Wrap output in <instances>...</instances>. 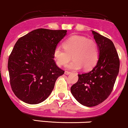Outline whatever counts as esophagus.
Returning <instances> with one entry per match:
<instances>
[{"label":"esophagus","instance_id":"34e87169","mask_svg":"<svg viewBox=\"0 0 128 128\" xmlns=\"http://www.w3.org/2000/svg\"><path fill=\"white\" fill-rule=\"evenodd\" d=\"M70 73H71V72H68V71H65V72H64V74H65L66 75H68V74H70Z\"/></svg>","mask_w":128,"mask_h":128}]
</instances>
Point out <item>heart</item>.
I'll use <instances>...</instances> for the list:
<instances>
[{"mask_svg": "<svg viewBox=\"0 0 128 128\" xmlns=\"http://www.w3.org/2000/svg\"><path fill=\"white\" fill-rule=\"evenodd\" d=\"M67 66L70 70H84L93 68L99 60V52L98 44L94 40L88 39L80 36H72L63 44V47L57 46L53 52V58L58 66Z\"/></svg>", "mask_w": 128, "mask_h": 128, "instance_id": "b5f03b06", "label": "heart"}]
</instances>
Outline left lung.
I'll return each instance as SVG.
<instances>
[{"label": "left lung", "instance_id": "1", "mask_svg": "<svg viewBox=\"0 0 128 128\" xmlns=\"http://www.w3.org/2000/svg\"><path fill=\"white\" fill-rule=\"evenodd\" d=\"M92 34L99 47V60L91 71L78 75V80L70 88L75 99L86 107L98 106L109 96L120 68L114 43L98 32L92 30Z\"/></svg>", "mask_w": 128, "mask_h": 128}]
</instances>
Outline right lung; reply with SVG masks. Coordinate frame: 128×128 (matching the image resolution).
<instances>
[{"label":"right lung","instance_id":"add662e5","mask_svg":"<svg viewBox=\"0 0 128 128\" xmlns=\"http://www.w3.org/2000/svg\"><path fill=\"white\" fill-rule=\"evenodd\" d=\"M66 30L38 29L19 38L8 61L10 84L16 96L29 104L44 101L64 71L56 66L53 52Z\"/></svg>","mask_w":128,"mask_h":128}]
</instances>
